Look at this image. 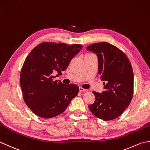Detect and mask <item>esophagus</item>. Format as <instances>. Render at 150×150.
<instances>
[{"label": "esophagus", "instance_id": "34e87169", "mask_svg": "<svg viewBox=\"0 0 150 150\" xmlns=\"http://www.w3.org/2000/svg\"><path fill=\"white\" fill-rule=\"evenodd\" d=\"M79 91H80L81 92H88V90H87V89H84L82 87H80V88H79Z\"/></svg>", "mask_w": 150, "mask_h": 150}]
</instances>
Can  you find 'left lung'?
<instances>
[{
  "label": "left lung",
  "mask_w": 150,
  "mask_h": 150,
  "mask_svg": "<svg viewBox=\"0 0 150 150\" xmlns=\"http://www.w3.org/2000/svg\"><path fill=\"white\" fill-rule=\"evenodd\" d=\"M87 50L98 57V73L105 91H93L95 103L89 109L103 120L116 119L128 107L133 93V72L128 57L122 51L106 42L92 44Z\"/></svg>",
  "instance_id": "8db88e82"
}]
</instances>
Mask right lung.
Instances as JSON below:
<instances>
[{"label": "right lung", "instance_id": "obj_1", "mask_svg": "<svg viewBox=\"0 0 150 150\" xmlns=\"http://www.w3.org/2000/svg\"><path fill=\"white\" fill-rule=\"evenodd\" d=\"M81 44L42 42L31 50L22 66L20 83L27 106L40 117L50 119L61 114L77 96L79 87L53 79L62 74L80 52ZM57 73L56 76H53Z\"/></svg>", "mask_w": 150, "mask_h": 150}]
</instances>
